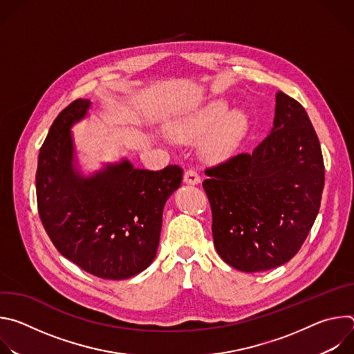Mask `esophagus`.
<instances>
[{"mask_svg":"<svg viewBox=\"0 0 354 354\" xmlns=\"http://www.w3.org/2000/svg\"><path fill=\"white\" fill-rule=\"evenodd\" d=\"M183 182L186 185H198L200 183V176L197 175L196 171L193 169H189L183 174Z\"/></svg>","mask_w":354,"mask_h":354,"instance_id":"obj_1","label":"esophagus"}]
</instances>
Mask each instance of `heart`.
<instances>
[{"label": "heart", "mask_w": 354, "mask_h": 354, "mask_svg": "<svg viewBox=\"0 0 354 354\" xmlns=\"http://www.w3.org/2000/svg\"><path fill=\"white\" fill-rule=\"evenodd\" d=\"M250 120L241 109L231 111L227 99H213L206 105L169 120L164 131L179 142H198V156L209 164H220L232 158L245 140Z\"/></svg>", "instance_id": "b5f03b06"}]
</instances>
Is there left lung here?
Here are the masks:
<instances>
[{"label": "left lung", "instance_id": "8db88e82", "mask_svg": "<svg viewBox=\"0 0 354 354\" xmlns=\"http://www.w3.org/2000/svg\"><path fill=\"white\" fill-rule=\"evenodd\" d=\"M206 175L214 246L225 263L262 272L297 254L319 212L325 168L318 136L295 99L279 91L269 136Z\"/></svg>", "mask_w": 354, "mask_h": 354}]
</instances>
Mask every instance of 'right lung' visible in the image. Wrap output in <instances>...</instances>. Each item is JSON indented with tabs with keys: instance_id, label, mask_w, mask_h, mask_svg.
<instances>
[{
	"instance_id": "add662e5",
	"label": "right lung",
	"mask_w": 354,
	"mask_h": 354,
	"mask_svg": "<svg viewBox=\"0 0 354 354\" xmlns=\"http://www.w3.org/2000/svg\"><path fill=\"white\" fill-rule=\"evenodd\" d=\"M91 105L74 100L50 127L37 160V209L64 258L96 277L124 280L156 259L164 206L183 171L138 169L123 158L84 175L71 129Z\"/></svg>"
}]
</instances>
